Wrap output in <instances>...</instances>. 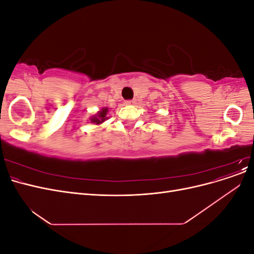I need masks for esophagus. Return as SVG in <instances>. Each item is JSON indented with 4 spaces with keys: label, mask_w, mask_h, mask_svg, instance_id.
Returning a JSON list of instances; mask_svg holds the SVG:
<instances>
[{
    "label": "esophagus",
    "mask_w": 254,
    "mask_h": 254,
    "mask_svg": "<svg viewBox=\"0 0 254 254\" xmlns=\"http://www.w3.org/2000/svg\"><path fill=\"white\" fill-rule=\"evenodd\" d=\"M125 104L128 105V106H132V105L135 104V101H134V99H131V101H126Z\"/></svg>",
    "instance_id": "34e87169"
}]
</instances>
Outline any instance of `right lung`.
Here are the masks:
<instances>
[{
	"label": "right lung",
	"mask_w": 254,
	"mask_h": 254,
	"mask_svg": "<svg viewBox=\"0 0 254 254\" xmlns=\"http://www.w3.org/2000/svg\"><path fill=\"white\" fill-rule=\"evenodd\" d=\"M108 112H109V109L107 108V107H105V108H102L97 113H95L94 115L90 117L89 121L92 123V124H94L96 126L102 125L105 121L109 119Z\"/></svg>",
	"instance_id": "obj_1"
}]
</instances>
